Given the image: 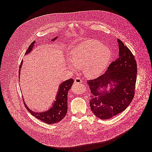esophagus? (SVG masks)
Instances as JSON below:
<instances>
[{
    "label": "esophagus",
    "mask_w": 152,
    "mask_h": 152,
    "mask_svg": "<svg viewBox=\"0 0 152 152\" xmlns=\"http://www.w3.org/2000/svg\"><path fill=\"white\" fill-rule=\"evenodd\" d=\"M82 82V80L79 77H77L75 79V81H74V83L75 84H80Z\"/></svg>",
    "instance_id": "1"
}]
</instances>
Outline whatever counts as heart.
<instances>
[{"label": "heart", "instance_id": "1", "mask_svg": "<svg viewBox=\"0 0 152 152\" xmlns=\"http://www.w3.org/2000/svg\"><path fill=\"white\" fill-rule=\"evenodd\" d=\"M111 56L108 46L98 40L86 39L72 48L71 51V61H67V66L73 72L83 68L87 77L95 78L108 67Z\"/></svg>", "mask_w": 152, "mask_h": 152}]
</instances>
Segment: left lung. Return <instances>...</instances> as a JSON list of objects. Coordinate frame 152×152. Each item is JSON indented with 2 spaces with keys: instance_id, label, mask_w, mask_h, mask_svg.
<instances>
[{
  "instance_id": "left-lung-1",
  "label": "left lung",
  "mask_w": 152,
  "mask_h": 152,
  "mask_svg": "<svg viewBox=\"0 0 152 152\" xmlns=\"http://www.w3.org/2000/svg\"><path fill=\"white\" fill-rule=\"evenodd\" d=\"M119 58L110 63L105 73L87 81L91 89L89 107L101 119H108L129 106L134 94L137 64L130 50L119 39Z\"/></svg>"
}]
</instances>
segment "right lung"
<instances>
[{"instance_id": "add662e5", "label": "right lung", "mask_w": 152, "mask_h": 152, "mask_svg": "<svg viewBox=\"0 0 152 152\" xmlns=\"http://www.w3.org/2000/svg\"><path fill=\"white\" fill-rule=\"evenodd\" d=\"M58 37H55L54 39H52L51 40V42H55L57 39ZM36 42L34 41L32 42V43L30 45L28 48H27L25 55H27L29 53H30L33 48L36 47V46H37L38 45H36ZM23 61L22 60L21 62V64L20 65V69H19V77L20 79V71L22 68V64ZM74 83V80L71 79H69L68 80H66L65 81H63L61 83L58 88V91L57 92L55 100L53 101L52 105L51 107H49L46 110L44 111H40V112H34L31 109H29L26 105L24 100V104L26 107V108L27 109V110L34 117L37 118L38 119L44 122V123L48 124H53L58 123L60 121H61L65 116V115L67 112V109H68V92L69 90L71 89V87L72 86V84Z\"/></svg>"}]
</instances>
